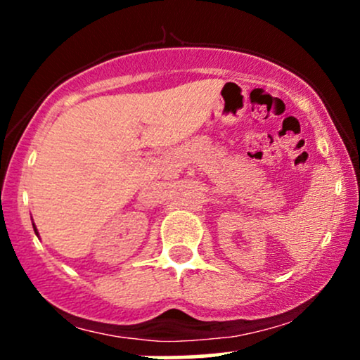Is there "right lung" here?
<instances>
[{
  "instance_id": "obj_1",
  "label": "right lung",
  "mask_w": 360,
  "mask_h": 360,
  "mask_svg": "<svg viewBox=\"0 0 360 360\" xmlns=\"http://www.w3.org/2000/svg\"><path fill=\"white\" fill-rule=\"evenodd\" d=\"M34 230H35V233H37V235H39V232H37V229H35V225H34Z\"/></svg>"
}]
</instances>
